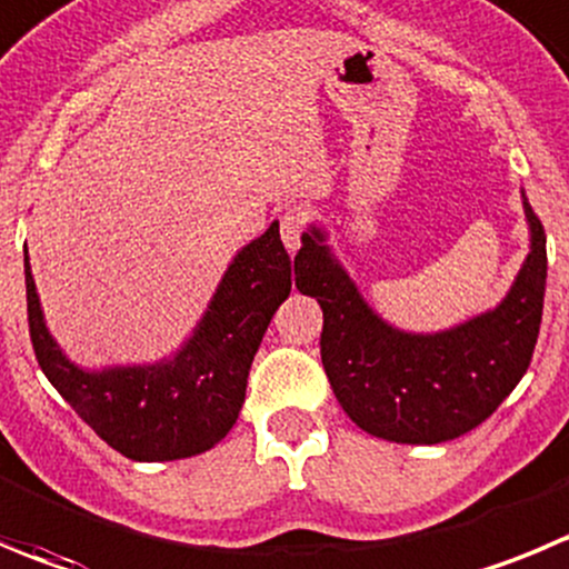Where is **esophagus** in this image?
Returning a JSON list of instances; mask_svg holds the SVG:
<instances>
[{
  "mask_svg": "<svg viewBox=\"0 0 569 569\" xmlns=\"http://www.w3.org/2000/svg\"><path fill=\"white\" fill-rule=\"evenodd\" d=\"M305 226H307V218H305V212H299V209H284V212L279 214L281 242H284V248H288L290 253H296L301 248V234H305Z\"/></svg>",
  "mask_w": 569,
  "mask_h": 569,
  "instance_id": "1",
  "label": "esophagus"
}]
</instances>
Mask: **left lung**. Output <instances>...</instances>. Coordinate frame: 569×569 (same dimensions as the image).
Wrapping results in <instances>:
<instances>
[{
	"mask_svg": "<svg viewBox=\"0 0 569 569\" xmlns=\"http://www.w3.org/2000/svg\"><path fill=\"white\" fill-rule=\"evenodd\" d=\"M531 229L506 299L443 332L382 321L332 257L318 226L301 234L296 288L321 305V362L340 408L360 430L397 443H441L475 430L531 366L548 279L545 229L522 192Z\"/></svg>",
	"mask_w": 569,
	"mask_h": 569,
	"instance_id": "obj_1",
	"label": "left lung"
}]
</instances>
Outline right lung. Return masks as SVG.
Instances as JSON below:
<instances>
[{
    "instance_id": "1",
    "label": "right lung",
    "mask_w": 569,
    "mask_h": 569,
    "mask_svg": "<svg viewBox=\"0 0 569 569\" xmlns=\"http://www.w3.org/2000/svg\"><path fill=\"white\" fill-rule=\"evenodd\" d=\"M279 223L231 259L207 312L170 360L80 369L44 321L24 251L27 321L36 360L74 413L131 461H178L223 441L246 402L248 371L279 305L290 296Z\"/></svg>"
}]
</instances>
